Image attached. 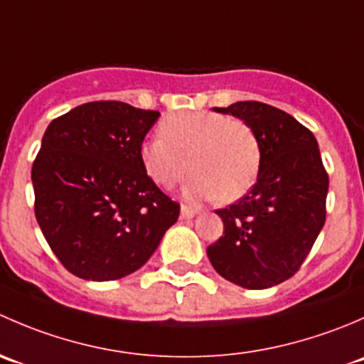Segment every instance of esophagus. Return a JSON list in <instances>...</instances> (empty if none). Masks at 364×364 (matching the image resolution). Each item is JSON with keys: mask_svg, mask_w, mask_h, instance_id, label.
<instances>
[{"mask_svg": "<svg viewBox=\"0 0 364 364\" xmlns=\"http://www.w3.org/2000/svg\"><path fill=\"white\" fill-rule=\"evenodd\" d=\"M197 213H199V211H197L196 208H192V205H186V204L181 205V218L183 220L193 218V216H196Z\"/></svg>", "mask_w": 364, "mask_h": 364, "instance_id": "1", "label": "esophagus"}]
</instances>
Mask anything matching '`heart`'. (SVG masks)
I'll use <instances>...</instances> for the list:
<instances>
[{
	"label": "heart",
	"mask_w": 364,
	"mask_h": 364,
	"mask_svg": "<svg viewBox=\"0 0 364 364\" xmlns=\"http://www.w3.org/2000/svg\"><path fill=\"white\" fill-rule=\"evenodd\" d=\"M159 132L160 137L142 142L139 156L146 174L161 188L178 185L192 167L197 171L192 197L236 200L255 183L260 148L243 121L208 111L179 112L165 117Z\"/></svg>",
	"instance_id": "obj_1"
}]
</instances>
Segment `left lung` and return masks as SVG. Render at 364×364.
Returning <instances> with one entry per match:
<instances>
[{"instance_id":"8db88e82","label":"left lung","mask_w":364,"mask_h":364,"mask_svg":"<svg viewBox=\"0 0 364 364\" xmlns=\"http://www.w3.org/2000/svg\"><path fill=\"white\" fill-rule=\"evenodd\" d=\"M213 111L243 119L255 134L260 167L250 192L218 209L223 236L208 247L220 277L245 289L289 280L326 222L329 178L315 135L291 114L262 102Z\"/></svg>"}]
</instances>
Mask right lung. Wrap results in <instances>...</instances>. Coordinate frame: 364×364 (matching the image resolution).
<instances>
[{"label":"right lung","mask_w":364,"mask_h":364,"mask_svg":"<svg viewBox=\"0 0 364 364\" xmlns=\"http://www.w3.org/2000/svg\"><path fill=\"white\" fill-rule=\"evenodd\" d=\"M159 111L82 104L50 121L33 161L35 216L60 262L82 280L134 273L178 222L179 204L146 174L139 149Z\"/></svg>","instance_id":"obj_1"}]
</instances>
